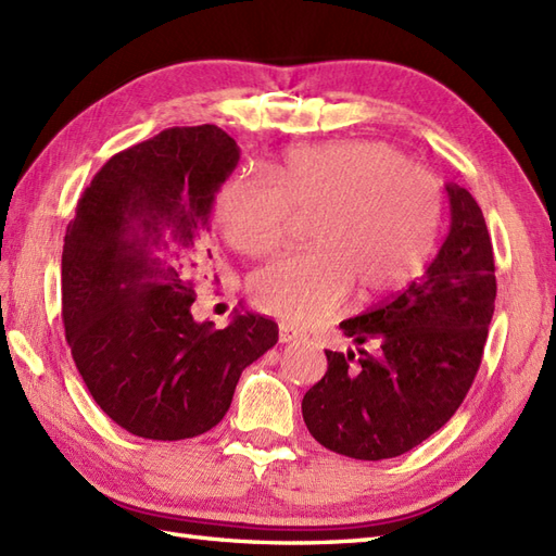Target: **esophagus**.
Listing matches in <instances>:
<instances>
[{
    "label": "esophagus",
    "instance_id": "34e87169",
    "mask_svg": "<svg viewBox=\"0 0 556 556\" xmlns=\"http://www.w3.org/2000/svg\"><path fill=\"white\" fill-rule=\"evenodd\" d=\"M299 339H301L299 331H293L289 325H279V343H291Z\"/></svg>",
    "mask_w": 556,
    "mask_h": 556
}]
</instances>
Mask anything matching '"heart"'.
I'll use <instances>...</instances> for the list:
<instances>
[{"label":"heart","instance_id":"obj_1","mask_svg":"<svg viewBox=\"0 0 556 556\" xmlns=\"http://www.w3.org/2000/svg\"><path fill=\"white\" fill-rule=\"evenodd\" d=\"M269 179L235 175L217 197V223L235 251L261 257L309 215L313 249L289 253L251 279L253 303L293 325L333 313L357 287L383 299L421 275L441 227L438 179L381 141L293 149Z\"/></svg>","mask_w":556,"mask_h":556}]
</instances>
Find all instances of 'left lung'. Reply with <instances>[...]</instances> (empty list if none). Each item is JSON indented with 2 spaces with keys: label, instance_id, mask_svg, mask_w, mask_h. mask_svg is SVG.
Segmentation results:
<instances>
[{
  "label": "left lung",
  "instance_id": "8db88e82",
  "mask_svg": "<svg viewBox=\"0 0 556 556\" xmlns=\"http://www.w3.org/2000/svg\"><path fill=\"white\" fill-rule=\"evenodd\" d=\"M445 191L450 231L433 263L403 293L341 321L357 353L325 351V377L303 397L307 431L333 453H409L455 415L479 371L497 293L493 243L471 193L455 182Z\"/></svg>",
  "mask_w": 556,
  "mask_h": 556
}]
</instances>
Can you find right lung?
<instances>
[{
  "label": "right lung",
  "instance_id": "1",
  "mask_svg": "<svg viewBox=\"0 0 556 556\" xmlns=\"http://www.w3.org/2000/svg\"><path fill=\"white\" fill-rule=\"evenodd\" d=\"M239 156L217 125L170 127L115 153L68 225L63 327L75 367L97 405L139 438L211 431L241 371L279 339L277 321L243 307L225 329L191 315V275Z\"/></svg>",
  "mask_w": 556,
  "mask_h": 556
}]
</instances>
